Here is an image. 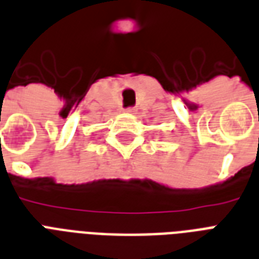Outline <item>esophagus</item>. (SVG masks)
<instances>
[{"label":"esophagus","mask_w":259,"mask_h":259,"mask_svg":"<svg viewBox=\"0 0 259 259\" xmlns=\"http://www.w3.org/2000/svg\"><path fill=\"white\" fill-rule=\"evenodd\" d=\"M136 111V109L134 107H129V109H126V113H134Z\"/></svg>","instance_id":"34e87169"}]
</instances>
